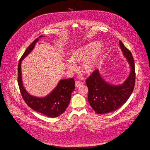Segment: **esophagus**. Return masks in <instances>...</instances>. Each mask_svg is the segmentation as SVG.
Here are the masks:
<instances>
[{
	"label": "esophagus",
	"instance_id": "esophagus-1",
	"mask_svg": "<svg viewBox=\"0 0 150 150\" xmlns=\"http://www.w3.org/2000/svg\"><path fill=\"white\" fill-rule=\"evenodd\" d=\"M83 84V83L81 81H76L75 82V86H76V88H78L79 86H81Z\"/></svg>",
	"mask_w": 150,
	"mask_h": 150
}]
</instances>
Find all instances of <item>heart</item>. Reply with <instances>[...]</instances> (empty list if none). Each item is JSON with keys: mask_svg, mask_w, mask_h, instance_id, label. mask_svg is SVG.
<instances>
[{"mask_svg": "<svg viewBox=\"0 0 150 150\" xmlns=\"http://www.w3.org/2000/svg\"><path fill=\"white\" fill-rule=\"evenodd\" d=\"M103 48L100 43L92 42L74 50L70 55L71 61L66 63V67L70 70L76 69L75 63L84 62L81 67V70L85 74L93 71L102 53Z\"/></svg>", "mask_w": 150, "mask_h": 150, "instance_id": "b5f03b06", "label": "heart"}]
</instances>
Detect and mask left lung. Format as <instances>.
<instances>
[{"instance_id": "1", "label": "left lung", "mask_w": 150, "mask_h": 150, "mask_svg": "<svg viewBox=\"0 0 150 150\" xmlns=\"http://www.w3.org/2000/svg\"><path fill=\"white\" fill-rule=\"evenodd\" d=\"M119 45L131 69L125 81L119 86L110 84L102 79L98 70H94L86 79L88 88V102L98 114H105L117 110L128 100L134 88L136 71L133 57L130 51L120 40Z\"/></svg>"}]
</instances>
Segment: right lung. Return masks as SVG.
<instances>
[{"label":"right lung","instance_id":"obj_1","mask_svg":"<svg viewBox=\"0 0 150 150\" xmlns=\"http://www.w3.org/2000/svg\"><path fill=\"white\" fill-rule=\"evenodd\" d=\"M40 36L39 38L43 37ZM38 38L31 43L25 50L18 64V84L22 97L26 103L34 111L50 117H56L63 114L71 100V96L75 89V81L72 78L61 80L51 93L44 98L31 96L25 89L22 82L21 64L22 59L33 50Z\"/></svg>","mask_w":150,"mask_h":150}]
</instances>
